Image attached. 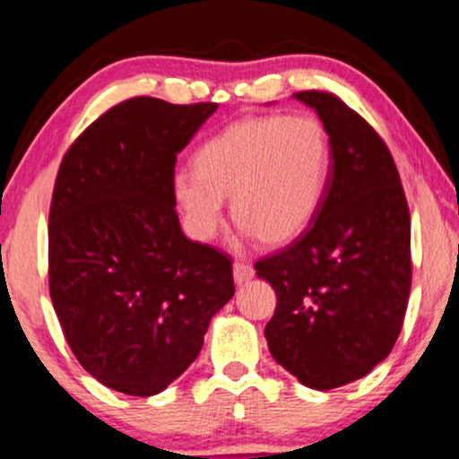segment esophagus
<instances>
[{
    "label": "esophagus",
    "instance_id": "obj_1",
    "mask_svg": "<svg viewBox=\"0 0 459 459\" xmlns=\"http://www.w3.org/2000/svg\"><path fill=\"white\" fill-rule=\"evenodd\" d=\"M255 276V270H253V265L245 262V259H238V262L234 264V279L238 285H242V282H248Z\"/></svg>",
    "mask_w": 459,
    "mask_h": 459
}]
</instances>
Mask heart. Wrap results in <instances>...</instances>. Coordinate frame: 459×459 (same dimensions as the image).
Returning a JSON list of instances; mask_svg holds the SVG:
<instances>
[{"mask_svg":"<svg viewBox=\"0 0 459 459\" xmlns=\"http://www.w3.org/2000/svg\"><path fill=\"white\" fill-rule=\"evenodd\" d=\"M330 172V140L310 115L248 117L202 146L195 169L174 174V200L197 240L231 217L262 245L290 242L313 219Z\"/></svg>","mask_w":459,"mask_h":459,"instance_id":"1","label":"heart"}]
</instances>
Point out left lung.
Here are the masks:
<instances>
[{
    "mask_svg": "<svg viewBox=\"0 0 459 459\" xmlns=\"http://www.w3.org/2000/svg\"><path fill=\"white\" fill-rule=\"evenodd\" d=\"M330 135L332 169L308 228L255 262L276 291L273 358L302 385L333 389L392 353L411 293V212L385 140L330 91L293 93Z\"/></svg>",
    "mask_w": 459,
    "mask_h": 459,
    "instance_id": "obj_1",
    "label": "left lung"
}]
</instances>
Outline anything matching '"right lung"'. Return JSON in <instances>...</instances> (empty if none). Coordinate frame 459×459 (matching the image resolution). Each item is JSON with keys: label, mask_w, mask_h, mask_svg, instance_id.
<instances>
[{"label": "right lung", "mask_w": 459, "mask_h": 459, "mask_svg": "<svg viewBox=\"0 0 459 459\" xmlns=\"http://www.w3.org/2000/svg\"><path fill=\"white\" fill-rule=\"evenodd\" d=\"M214 110L129 98L74 140L56 172L50 299L72 353L115 392H163L234 296L231 257L186 238L172 191L177 155Z\"/></svg>", "instance_id": "1"}]
</instances>
